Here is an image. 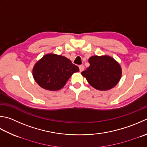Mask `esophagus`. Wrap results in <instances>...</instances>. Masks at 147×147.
Masks as SVG:
<instances>
[{
	"label": "esophagus",
	"instance_id": "esophagus-1",
	"mask_svg": "<svg viewBox=\"0 0 147 147\" xmlns=\"http://www.w3.org/2000/svg\"><path fill=\"white\" fill-rule=\"evenodd\" d=\"M79 68H80V72H82V71L84 70V66H83V65H80L79 66Z\"/></svg>",
	"mask_w": 147,
	"mask_h": 147
}]
</instances>
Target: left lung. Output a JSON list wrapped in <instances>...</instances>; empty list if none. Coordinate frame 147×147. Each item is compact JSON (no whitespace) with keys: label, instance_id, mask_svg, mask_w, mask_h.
I'll return each mask as SVG.
<instances>
[{"label":"left lung","instance_id":"obj_1","mask_svg":"<svg viewBox=\"0 0 147 147\" xmlns=\"http://www.w3.org/2000/svg\"><path fill=\"white\" fill-rule=\"evenodd\" d=\"M90 66L82 72L92 87L99 90L113 88L122 76V69L115 60L110 56H92L88 59Z\"/></svg>","mask_w":147,"mask_h":147}]
</instances>
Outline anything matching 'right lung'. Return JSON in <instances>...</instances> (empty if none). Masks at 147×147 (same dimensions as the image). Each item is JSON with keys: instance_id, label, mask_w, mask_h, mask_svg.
<instances>
[{"instance_id": "right-lung-1", "label": "right lung", "mask_w": 147, "mask_h": 147, "mask_svg": "<svg viewBox=\"0 0 147 147\" xmlns=\"http://www.w3.org/2000/svg\"><path fill=\"white\" fill-rule=\"evenodd\" d=\"M79 67L66 57L50 53L37 61L32 70L34 78L40 87L48 90L56 91L64 87Z\"/></svg>"}]
</instances>
